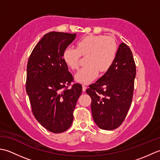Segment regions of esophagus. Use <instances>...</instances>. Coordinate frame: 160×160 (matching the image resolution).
Returning <instances> with one entry per match:
<instances>
[{
  "instance_id": "obj_1",
  "label": "esophagus",
  "mask_w": 160,
  "mask_h": 160,
  "mask_svg": "<svg viewBox=\"0 0 160 160\" xmlns=\"http://www.w3.org/2000/svg\"><path fill=\"white\" fill-rule=\"evenodd\" d=\"M86 89H87V87L84 85V84H83V85H82V91H85Z\"/></svg>"
}]
</instances>
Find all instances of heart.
<instances>
[{
    "instance_id": "obj_1",
    "label": "heart",
    "mask_w": 160,
    "mask_h": 160,
    "mask_svg": "<svg viewBox=\"0 0 160 160\" xmlns=\"http://www.w3.org/2000/svg\"><path fill=\"white\" fill-rule=\"evenodd\" d=\"M118 47L111 37L102 35H88L76 42V48L67 47L64 49L62 59L67 67L73 70L79 67L80 56H86V65L75 75L78 82L89 84L98 73H104L111 69L117 57Z\"/></svg>"
}]
</instances>
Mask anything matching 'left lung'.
Wrapping results in <instances>:
<instances>
[{
	"mask_svg": "<svg viewBox=\"0 0 160 160\" xmlns=\"http://www.w3.org/2000/svg\"><path fill=\"white\" fill-rule=\"evenodd\" d=\"M136 66L129 47L121 43L111 69L86 92L91 98L93 120L104 130H113L122 124L132 102Z\"/></svg>",
	"mask_w": 160,
	"mask_h": 160,
	"instance_id": "1",
	"label": "left lung"
}]
</instances>
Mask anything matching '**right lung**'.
<instances>
[{"label":"right lung","mask_w":160,"mask_h":160,"mask_svg":"<svg viewBox=\"0 0 160 160\" xmlns=\"http://www.w3.org/2000/svg\"><path fill=\"white\" fill-rule=\"evenodd\" d=\"M76 35L57 32L47 33L33 48L27 67L26 91L33 114L43 127L54 133L71 127L82 91L81 84H71L73 77L62 59L64 49Z\"/></svg>","instance_id":"add662e5"}]
</instances>
